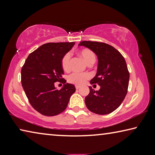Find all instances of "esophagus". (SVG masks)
<instances>
[{"label": "esophagus", "instance_id": "esophagus-1", "mask_svg": "<svg viewBox=\"0 0 155 155\" xmlns=\"http://www.w3.org/2000/svg\"><path fill=\"white\" fill-rule=\"evenodd\" d=\"M80 88V86H78V85H76V89H77V90H78V89Z\"/></svg>", "mask_w": 155, "mask_h": 155}]
</instances>
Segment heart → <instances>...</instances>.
I'll list each match as a JSON object with an SVG mask.
<instances>
[{
  "label": "heart",
  "instance_id": "heart-1",
  "mask_svg": "<svg viewBox=\"0 0 155 155\" xmlns=\"http://www.w3.org/2000/svg\"><path fill=\"white\" fill-rule=\"evenodd\" d=\"M79 56L86 64H90L94 63L96 60L95 54L92 51L88 48H83L78 52ZM70 56L68 53L65 54L61 60V66L63 70L68 72L70 70ZM91 78V74L89 73H77L73 72L68 77V81L70 83L74 84L75 85H82L85 84L88 79Z\"/></svg>",
  "mask_w": 155,
  "mask_h": 155
}]
</instances>
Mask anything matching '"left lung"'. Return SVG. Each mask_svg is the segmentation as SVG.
<instances>
[{
	"label": "left lung",
	"instance_id": "left-lung-1",
	"mask_svg": "<svg viewBox=\"0 0 155 155\" xmlns=\"http://www.w3.org/2000/svg\"><path fill=\"white\" fill-rule=\"evenodd\" d=\"M78 45L91 50L98 59L96 75L90 83L98 84L101 89L95 91L90 87L85 98L87 108L98 115L111 114L122 104L128 91L129 72L124 57L106 43L83 41Z\"/></svg>",
	"mask_w": 155,
	"mask_h": 155
}]
</instances>
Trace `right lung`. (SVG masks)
Here are the masks:
<instances>
[{"label": "right lung", "mask_w": 155, "mask_h": 155, "mask_svg": "<svg viewBox=\"0 0 155 155\" xmlns=\"http://www.w3.org/2000/svg\"><path fill=\"white\" fill-rule=\"evenodd\" d=\"M74 42L44 44L31 52L21 70V83L31 105L41 115L54 116L66 109L69 100L75 92L74 85L65 84L60 91L54 83L63 84L64 73L61 66L62 57Z\"/></svg>", "instance_id": "add662e5"}]
</instances>
